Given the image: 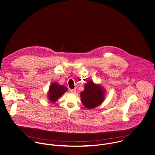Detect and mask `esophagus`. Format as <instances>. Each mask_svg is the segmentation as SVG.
I'll use <instances>...</instances> for the list:
<instances>
[{
  "mask_svg": "<svg viewBox=\"0 0 155 155\" xmlns=\"http://www.w3.org/2000/svg\"><path fill=\"white\" fill-rule=\"evenodd\" d=\"M70 92H71V93H76V90L75 89H71Z\"/></svg>",
  "mask_w": 155,
  "mask_h": 155,
  "instance_id": "esophagus-1",
  "label": "esophagus"
}]
</instances>
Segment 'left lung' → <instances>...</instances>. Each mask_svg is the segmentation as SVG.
Masks as SVG:
<instances>
[{
    "mask_svg": "<svg viewBox=\"0 0 155 155\" xmlns=\"http://www.w3.org/2000/svg\"><path fill=\"white\" fill-rule=\"evenodd\" d=\"M105 91L100 86L95 85L89 81L84 86V91L81 94L83 104L89 109H92L100 105L104 99Z\"/></svg>",
    "mask_w": 155,
    "mask_h": 155,
    "instance_id": "left-lung-1",
    "label": "left lung"
}]
</instances>
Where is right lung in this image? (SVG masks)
Masks as SVG:
<instances>
[{
    "label": "right lung",
    "mask_w": 155,
    "mask_h": 155,
    "mask_svg": "<svg viewBox=\"0 0 155 155\" xmlns=\"http://www.w3.org/2000/svg\"><path fill=\"white\" fill-rule=\"evenodd\" d=\"M68 89L63 86L59 85L57 83H53L49 89L48 97L51 102H56L59 97L67 91Z\"/></svg>",
    "instance_id": "add662e5"
}]
</instances>
